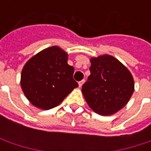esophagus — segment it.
<instances>
[{"instance_id":"obj_1","label":"esophagus","mask_w":151,"mask_h":151,"mask_svg":"<svg viewBox=\"0 0 151 151\" xmlns=\"http://www.w3.org/2000/svg\"><path fill=\"white\" fill-rule=\"evenodd\" d=\"M84 82H85V80H81V81H79V82H78V86H79V87H81V86H83Z\"/></svg>"}]
</instances>
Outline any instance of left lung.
Instances as JSON below:
<instances>
[{"label":"left lung","instance_id":"obj_1","mask_svg":"<svg viewBox=\"0 0 151 151\" xmlns=\"http://www.w3.org/2000/svg\"><path fill=\"white\" fill-rule=\"evenodd\" d=\"M91 74L82 86L88 106L101 115H112L131 98L134 78L129 70L111 55L91 58Z\"/></svg>","mask_w":151,"mask_h":151}]
</instances>
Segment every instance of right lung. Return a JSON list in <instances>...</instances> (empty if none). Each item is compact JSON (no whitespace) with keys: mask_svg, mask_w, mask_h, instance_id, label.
<instances>
[{"mask_svg":"<svg viewBox=\"0 0 151 151\" xmlns=\"http://www.w3.org/2000/svg\"><path fill=\"white\" fill-rule=\"evenodd\" d=\"M68 54L51 46L30 58L21 73V87L28 101L37 108L49 110L58 106L78 86L67 64Z\"/></svg>","mask_w":151,"mask_h":151,"instance_id":"right-lung-1","label":"right lung"}]
</instances>
